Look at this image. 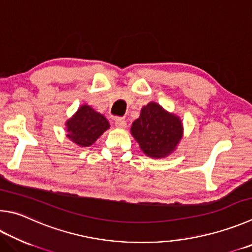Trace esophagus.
Instances as JSON below:
<instances>
[{"label":"esophagus","mask_w":252,"mask_h":252,"mask_svg":"<svg viewBox=\"0 0 252 252\" xmlns=\"http://www.w3.org/2000/svg\"><path fill=\"white\" fill-rule=\"evenodd\" d=\"M114 125H116L117 127L125 129V127L126 126V122L123 118H116V120H114Z\"/></svg>","instance_id":"obj_1"}]
</instances>
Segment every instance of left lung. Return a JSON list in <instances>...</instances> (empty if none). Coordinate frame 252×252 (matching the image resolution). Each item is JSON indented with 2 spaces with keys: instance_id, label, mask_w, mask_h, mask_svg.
I'll list each match as a JSON object with an SVG mask.
<instances>
[{
  "instance_id": "8db88e82",
  "label": "left lung",
  "mask_w": 252,
  "mask_h": 252,
  "mask_svg": "<svg viewBox=\"0 0 252 252\" xmlns=\"http://www.w3.org/2000/svg\"><path fill=\"white\" fill-rule=\"evenodd\" d=\"M131 134L143 153L153 158L170 155L183 136L181 119L167 112L157 102L142 108L140 117L132 123Z\"/></svg>"
}]
</instances>
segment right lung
<instances>
[{
  "instance_id": "1",
  "label": "right lung",
  "mask_w": 252,
  "mask_h": 252,
  "mask_svg": "<svg viewBox=\"0 0 252 252\" xmlns=\"http://www.w3.org/2000/svg\"><path fill=\"white\" fill-rule=\"evenodd\" d=\"M66 126L69 140L86 148L94 144L110 125L102 114L94 111L88 104H84L66 122Z\"/></svg>"
}]
</instances>
